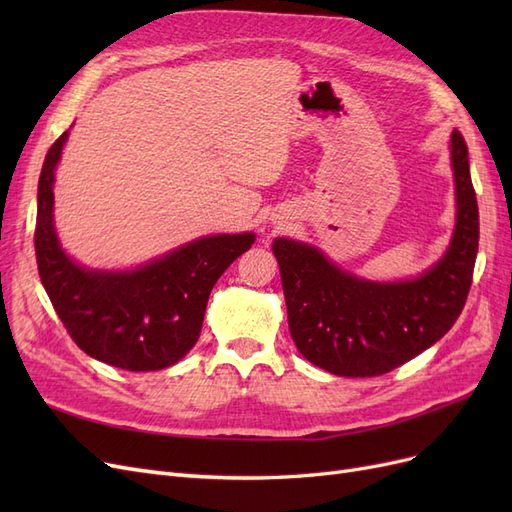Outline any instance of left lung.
Listing matches in <instances>:
<instances>
[{"instance_id":"obj_1","label":"left lung","mask_w":512,"mask_h":512,"mask_svg":"<svg viewBox=\"0 0 512 512\" xmlns=\"http://www.w3.org/2000/svg\"><path fill=\"white\" fill-rule=\"evenodd\" d=\"M457 190L453 243L410 282L374 284L337 269L316 247L275 239L288 327L307 361L346 378L382 376L436 344L466 305L478 252V205L468 145L453 132Z\"/></svg>"}]
</instances>
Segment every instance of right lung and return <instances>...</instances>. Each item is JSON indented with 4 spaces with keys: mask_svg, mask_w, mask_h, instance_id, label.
<instances>
[{
    "mask_svg": "<svg viewBox=\"0 0 512 512\" xmlns=\"http://www.w3.org/2000/svg\"><path fill=\"white\" fill-rule=\"evenodd\" d=\"M68 132L46 153L38 181L36 260L42 286L74 344L128 371L175 365L198 342L211 288L254 243L215 235L130 273L87 271L66 256L53 228V181Z\"/></svg>",
    "mask_w": 512,
    "mask_h": 512,
    "instance_id": "obj_1",
    "label": "right lung"
}]
</instances>
